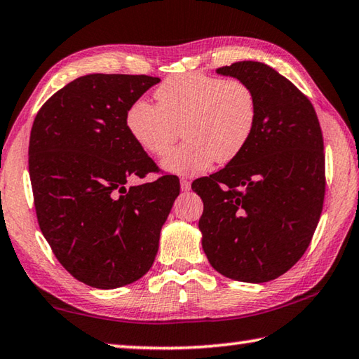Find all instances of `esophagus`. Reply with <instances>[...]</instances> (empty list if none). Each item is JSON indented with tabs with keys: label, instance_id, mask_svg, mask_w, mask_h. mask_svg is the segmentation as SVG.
Masks as SVG:
<instances>
[{
	"label": "esophagus",
	"instance_id": "34e87169",
	"mask_svg": "<svg viewBox=\"0 0 359 359\" xmlns=\"http://www.w3.org/2000/svg\"><path fill=\"white\" fill-rule=\"evenodd\" d=\"M180 188H182V191H188V190H190V188H191L190 180L182 179V180H180Z\"/></svg>",
	"mask_w": 359,
	"mask_h": 359
}]
</instances>
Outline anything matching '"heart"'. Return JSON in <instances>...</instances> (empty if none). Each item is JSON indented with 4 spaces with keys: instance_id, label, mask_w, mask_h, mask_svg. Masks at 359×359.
Wrapping results in <instances>:
<instances>
[{
    "instance_id": "b5f03b06",
    "label": "heart",
    "mask_w": 359,
    "mask_h": 359,
    "mask_svg": "<svg viewBox=\"0 0 359 359\" xmlns=\"http://www.w3.org/2000/svg\"><path fill=\"white\" fill-rule=\"evenodd\" d=\"M155 96L158 104L147 100L133 102L126 111V128L139 147L154 156L166 155L182 128L187 141L163 161L172 174H203L215 161L234 160L257 126V95L239 79L187 72L169 77Z\"/></svg>"
}]
</instances>
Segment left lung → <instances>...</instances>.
Masks as SVG:
<instances>
[{
  "label": "left lung",
  "instance_id": "1",
  "mask_svg": "<svg viewBox=\"0 0 359 359\" xmlns=\"http://www.w3.org/2000/svg\"><path fill=\"white\" fill-rule=\"evenodd\" d=\"M218 74L247 82L258 120L244 151L209 177L196 179L209 263L233 280L280 277L306 253L325 199L323 135L312 102L287 77L259 62H238Z\"/></svg>",
  "mask_w": 359,
  "mask_h": 359
}]
</instances>
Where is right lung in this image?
<instances>
[{"label": "right lung", "instance_id": "right-lung-1", "mask_svg": "<svg viewBox=\"0 0 359 359\" xmlns=\"http://www.w3.org/2000/svg\"><path fill=\"white\" fill-rule=\"evenodd\" d=\"M158 77L88 74L39 109L28 147L36 217L53 255L79 282L112 290L154 264L180 184L128 185L160 169L126 128V111Z\"/></svg>", "mask_w": 359, "mask_h": 359}]
</instances>
